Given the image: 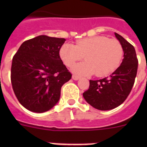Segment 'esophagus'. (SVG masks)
Segmentation results:
<instances>
[{
    "mask_svg": "<svg viewBox=\"0 0 147 147\" xmlns=\"http://www.w3.org/2000/svg\"><path fill=\"white\" fill-rule=\"evenodd\" d=\"M72 79L74 80H76H76H78L79 79H80V76H77V75H76V74H74L72 76Z\"/></svg>",
    "mask_w": 147,
    "mask_h": 147,
    "instance_id": "1",
    "label": "esophagus"
}]
</instances>
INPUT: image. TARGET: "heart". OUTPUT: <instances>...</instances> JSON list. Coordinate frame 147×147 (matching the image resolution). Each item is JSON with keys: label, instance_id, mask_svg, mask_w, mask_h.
I'll list each match as a JSON object with an SVG mask.
<instances>
[{"label": "heart", "instance_id": "1", "mask_svg": "<svg viewBox=\"0 0 147 147\" xmlns=\"http://www.w3.org/2000/svg\"><path fill=\"white\" fill-rule=\"evenodd\" d=\"M59 56L65 65L71 67L85 57L87 61L76 65V74L102 77L112 74L120 65L123 48L119 40L105 36H96L77 40L76 44L65 43L59 50Z\"/></svg>", "mask_w": 147, "mask_h": 147}]
</instances>
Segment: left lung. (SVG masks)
I'll use <instances>...</instances> for the list:
<instances>
[{"label": "left lung", "instance_id": "left-lung-1", "mask_svg": "<svg viewBox=\"0 0 147 147\" xmlns=\"http://www.w3.org/2000/svg\"><path fill=\"white\" fill-rule=\"evenodd\" d=\"M121 44L124 59L121 65L110 76L99 80H90L83 97L89 105L99 110H110L119 107L131 92L138 71V61L133 45L115 33Z\"/></svg>", "mask_w": 147, "mask_h": 147}]
</instances>
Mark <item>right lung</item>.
Here are the masks:
<instances>
[{"instance_id":"1","label":"right lung","mask_w":147,"mask_h":147,"mask_svg":"<svg viewBox=\"0 0 147 147\" xmlns=\"http://www.w3.org/2000/svg\"><path fill=\"white\" fill-rule=\"evenodd\" d=\"M65 41L40 35L23 42L13 57L11 85L27 110L34 113L51 110L59 100L62 86L71 79L59 57Z\"/></svg>"}]
</instances>
